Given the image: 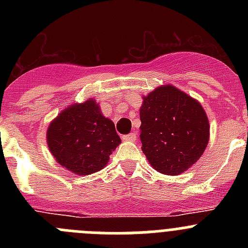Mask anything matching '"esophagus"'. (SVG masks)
Returning <instances> with one entry per match:
<instances>
[{"instance_id":"obj_1","label":"esophagus","mask_w":248,"mask_h":248,"mask_svg":"<svg viewBox=\"0 0 248 248\" xmlns=\"http://www.w3.org/2000/svg\"><path fill=\"white\" fill-rule=\"evenodd\" d=\"M135 139H137V134H135V133L123 135V140H126V141H134Z\"/></svg>"}]
</instances>
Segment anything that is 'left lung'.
Masks as SVG:
<instances>
[{
  "instance_id": "8db88e82",
  "label": "left lung",
  "mask_w": 248,
  "mask_h": 248,
  "mask_svg": "<svg viewBox=\"0 0 248 248\" xmlns=\"http://www.w3.org/2000/svg\"><path fill=\"white\" fill-rule=\"evenodd\" d=\"M140 120L141 150L161 174L187 170L209 143V119L201 104L172 85L159 87L144 98Z\"/></svg>"
}]
</instances>
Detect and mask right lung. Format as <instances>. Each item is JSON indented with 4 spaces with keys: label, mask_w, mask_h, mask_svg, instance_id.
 Returning a JSON list of instances; mask_svg holds the SVG:
<instances>
[{
    "label": "right lung",
    "mask_w": 248,
    "mask_h": 248,
    "mask_svg": "<svg viewBox=\"0 0 248 248\" xmlns=\"http://www.w3.org/2000/svg\"><path fill=\"white\" fill-rule=\"evenodd\" d=\"M120 141L114 123L103 117L93 99L63 110L47 130L57 163L77 175L99 171Z\"/></svg>",
    "instance_id": "right-lung-1"
}]
</instances>
